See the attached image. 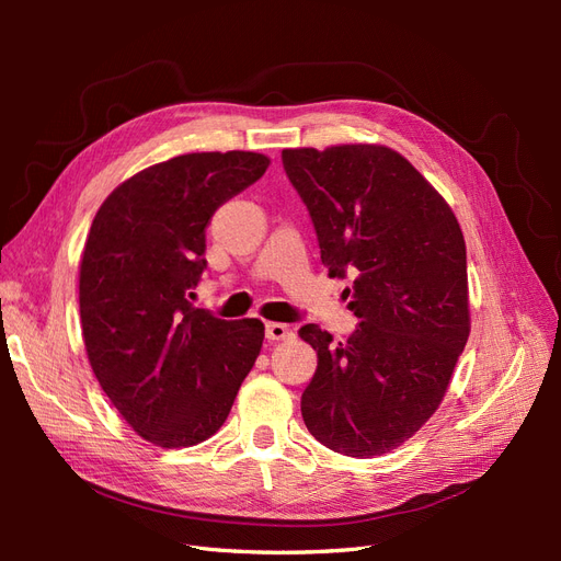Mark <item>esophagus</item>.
<instances>
[{
    "instance_id": "1",
    "label": "esophagus",
    "mask_w": 561,
    "mask_h": 561,
    "mask_svg": "<svg viewBox=\"0 0 561 561\" xmlns=\"http://www.w3.org/2000/svg\"><path fill=\"white\" fill-rule=\"evenodd\" d=\"M264 332L268 342H285V339L293 336L290 325H285V322H266Z\"/></svg>"
}]
</instances>
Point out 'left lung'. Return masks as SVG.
<instances>
[{
	"instance_id": "8db88e82",
	"label": "left lung",
	"mask_w": 561,
	"mask_h": 561,
	"mask_svg": "<svg viewBox=\"0 0 561 561\" xmlns=\"http://www.w3.org/2000/svg\"><path fill=\"white\" fill-rule=\"evenodd\" d=\"M283 165L311 213L330 278L355 276L344 295L360 318L346 342L316 322L299 330L318 353L304 423L336 454H388L435 414L468 342L463 231L390 147L283 149Z\"/></svg>"
}]
</instances>
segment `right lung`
I'll return each instance as SVG.
<instances>
[{
	"instance_id": "1",
	"label": "right lung",
	"mask_w": 561,
	"mask_h": 561,
	"mask_svg": "<svg viewBox=\"0 0 561 561\" xmlns=\"http://www.w3.org/2000/svg\"><path fill=\"white\" fill-rule=\"evenodd\" d=\"M257 151H196L135 173L98 208L79 262L83 346L116 412L147 443L194 447L227 421L264 322L192 307L215 210L257 182Z\"/></svg>"
}]
</instances>
